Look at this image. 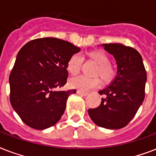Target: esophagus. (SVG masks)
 Here are the masks:
<instances>
[{
  "label": "esophagus",
  "instance_id": "esophagus-1",
  "mask_svg": "<svg viewBox=\"0 0 156 156\" xmlns=\"http://www.w3.org/2000/svg\"><path fill=\"white\" fill-rule=\"evenodd\" d=\"M77 93H78V95H82V96H86V95H88V93L83 92V91H82V90H77Z\"/></svg>",
  "mask_w": 156,
  "mask_h": 156
}]
</instances>
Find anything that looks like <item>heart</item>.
Here are the masks:
<instances>
[{
	"mask_svg": "<svg viewBox=\"0 0 156 156\" xmlns=\"http://www.w3.org/2000/svg\"><path fill=\"white\" fill-rule=\"evenodd\" d=\"M88 57L98 65L96 74H99L104 83H110L116 76V69L109 63L108 56L103 51L95 50L88 53ZM83 58L78 54H73L67 61L66 69L69 73L75 75L79 72L83 64ZM99 78H89L84 75H79L71 78L69 80V87L78 89L82 91H87L100 85Z\"/></svg>",
	"mask_w": 156,
	"mask_h": 156,
	"instance_id": "obj_1",
	"label": "heart"
}]
</instances>
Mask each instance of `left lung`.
<instances>
[{
  "label": "left lung",
  "instance_id": "obj_1",
  "mask_svg": "<svg viewBox=\"0 0 156 156\" xmlns=\"http://www.w3.org/2000/svg\"><path fill=\"white\" fill-rule=\"evenodd\" d=\"M102 46L114 56L117 72L110 85L99 91L105 96L100 106L88 109V114L98 126L118 129L128 125L143 104L147 72L140 53L133 48L121 44Z\"/></svg>",
  "mask_w": 156,
  "mask_h": 156
}]
</instances>
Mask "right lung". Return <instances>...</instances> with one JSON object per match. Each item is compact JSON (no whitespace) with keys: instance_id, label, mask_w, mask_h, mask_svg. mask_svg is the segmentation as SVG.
I'll return each instance as SVG.
<instances>
[{"instance_id":"1","label":"right lung","mask_w":156,"mask_h":156,"mask_svg":"<svg viewBox=\"0 0 156 156\" xmlns=\"http://www.w3.org/2000/svg\"><path fill=\"white\" fill-rule=\"evenodd\" d=\"M80 48L56 38H41L26 44L9 75L11 105L22 121L35 129L54 126L76 90H56L68 78L67 61Z\"/></svg>"}]
</instances>
